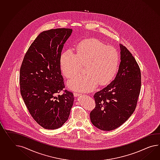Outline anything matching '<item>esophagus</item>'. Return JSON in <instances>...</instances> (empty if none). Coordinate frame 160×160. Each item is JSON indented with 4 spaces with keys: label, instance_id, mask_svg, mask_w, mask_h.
I'll list each match as a JSON object with an SVG mask.
<instances>
[{
    "label": "esophagus",
    "instance_id": "esophagus-1",
    "mask_svg": "<svg viewBox=\"0 0 160 160\" xmlns=\"http://www.w3.org/2000/svg\"><path fill=\"white\" fill-rule=\"evenodd\" d=\"M81 94H80V93H79L78 92H74V96L75 97H79V96H81Z\"/></svg>",
    "mask_w": 160,
    "mask_h": 160
}]
</instances>
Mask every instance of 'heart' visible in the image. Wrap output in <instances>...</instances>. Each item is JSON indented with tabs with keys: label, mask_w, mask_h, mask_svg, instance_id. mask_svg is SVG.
Segmentation results:
<instances>
[{
	"label": "heart",
	"mask_w": 160,
	"mask_h": 160,
	"mask_svg": "<svg viewBox=\"0 0 160 160\" xmlns=\"http://www.w3.org/2000/svg\"><path fill=\"white\" fill-rule=\"evenodd\" d=\"M118 52L97 40L81 42L77 53L68 49L62 54L60 66L62 72L68 78L75 77L82 72L85 67L87 74L70 80V89L80 92H90L99 83L106 85L114 78L118 66Z\"/></svg>",
	"instance_id": "1"
}]
</instances>
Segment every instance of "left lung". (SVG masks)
Masks as SVG:
<instances>
[{"label":"left lung","instance_id":"1","mask_svg":"<svg viewBox=\"0 0 160 160\" xmlns=\"http://www.w3.org/2000/svg\"><path fill=\"white\" fill-rule=\"evenodd\" d=\"M120 46L121 62L114 81L94 95L96 107L90 113L95 127L110 131L122 125L135 110L141 88V72L134 57Z\"/></svg>","mask_w":160,"mask_h":160}]
</instances>
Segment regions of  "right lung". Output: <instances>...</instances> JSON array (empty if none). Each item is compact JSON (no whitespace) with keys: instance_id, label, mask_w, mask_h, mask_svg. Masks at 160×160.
I'll list each match as a JSON object with an SVG mask.
<instances>
[{"instance_id":"1","label":"right lung","mask_w":160,"mask_h":160,"mask_svg":"<svg viewBox=\"0 0 160 160\" xmlns=\"http://www.w3.org/2000/svg\"><path fill=\"white\" fill-rule=\"evenodd\" d=\"M72 29L43 31L29 46L20 71L21 96L33 118L46 129L62 127L68 119L73 93L65 90L60 68L64 44Z\"/></svg>"}]
</instances>
